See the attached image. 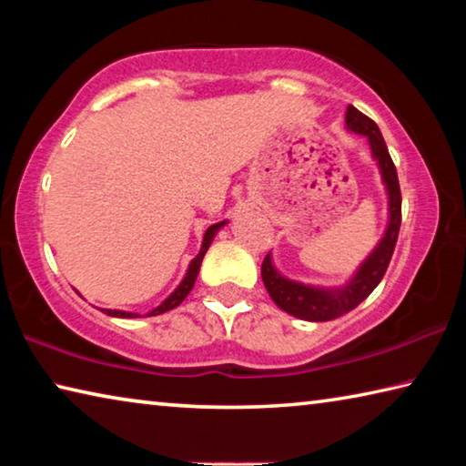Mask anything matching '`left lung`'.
Segmentation results:
<instances>
[{"instance_id":"obj_1","label":"left lung","mask_w":466,"mask_h":466,"mask_svg":"<svg viewBox=\"0 0 466 466\" xmlns=\"http://www.w3.org/2000/svg\"><path fill=\"white\" fill-rule=\"evenodd\" d=\"M345 125L347 129L358 133V136H366L370 149H372V157L380 168V177L386 188V197H389V224L382 238L378 240L374 250L361 261L358 271L351 275V279L341 288H319V286H306L294 279H288L275 269L271 252L265 257L261 267V278L267 291L275 304L279 306L283 312L291 314V317L310 320V322H325L343 317L345 312L356 309L358 304L372 294L374 288L384 278L386 269H389L390 257L394 252V244L399 238L400 228V188H399V177L397 168H394L392 157L389 154V147L384 144V137L378 125L360 113L356 106H347L345 113Z\"/></svg>"}]
</instances>
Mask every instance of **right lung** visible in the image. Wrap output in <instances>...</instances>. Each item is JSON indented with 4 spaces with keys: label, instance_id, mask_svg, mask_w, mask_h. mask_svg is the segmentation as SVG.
Masks as SVG:
<instances>
[{
    "label": "right lung",
    "instance_id": "1",
    "mask_svg": "<svg viewBox=\"0 0 466 466\" xmlns=\"http://www.w3.org/2000/svg\"><path fill=\"white\" fill-rule=\"evenodd\" d=\"M228 222L224 219V222H218V224H211L208 230H205V234H203V242H201V250L197 252V257L193 258L191 263H188V269H187V273H185V278H183V281L178 283V288L172 291V294L164 299V302H160V306H156L154 310H149L146 317H157V314H164V312H168V310H172V309H177V306L183 302V299L188 296V291L193 289V286H195V279H197V275H199V269H201V261H203V257H205V252H208V248L211 247V242H214V238H216V234L219 232V228H224ZM102 312H106L108 317H116V319H137V317H141V314H137V312H125V310H106V309H102Z\"/></svg>",
    "mask_w": 466,
    "mask_h": 466
}]
</instances>
